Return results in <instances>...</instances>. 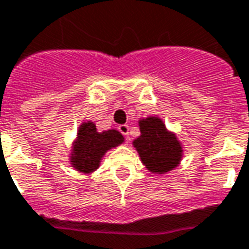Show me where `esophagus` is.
<instances>
[{
    "mask_svg": "<svg viewBox=\"0 0 249 249\" xmlns=\"http://www.w3.org/2000/svg\"><path fill=\"white\" fill-rule=\"evenodd\" d=\"M119 131L122 132L124 137L128 138V126H127V124H121V126H119Z\"/></svg>",
    "mask_w": 249,
    "mask_h": 249,
    "instance_id": "obj_1",
    "label": "esophagus"
}]
</instances>
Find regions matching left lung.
Segmentation results:
<instances>
[{
	"label": "left lung",
	"instance_id": "obj_1",
	"mask_svg": "<svg viewBox=\"0 0 249 249\" xmlns=\"http://www.w3.org/2000/svg\"><path fill=\"white\" fill-rule=\"evenodd\" d=\"M141 135L132 141L143 166L151 174L163 175L175 170L183 158V144L158 115L138 121Z\"/></svg>",
	"mask_w": 249,
	"mask_h": 249
}]
</instances>
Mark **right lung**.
<instances>
[{
    "label": "right lung",
    "mask_w": 249,
    "mask_h": 249,
    "mask_svg": "<svg viewBox=\"0 0 249 249\" xmlns=\"http://www.w3.org/2000/svg\"><path fill=\"white\" fill-rule=\"evenodd\" d=\"M123 142L124 137L115 128L98 131L95 123L85 121L79 124L77 137L72 139L69 154L70 166L78 172L92 174L99 168L106 152Z\"/></svg>",
    "instance_id": "1"
}]
</instances>
